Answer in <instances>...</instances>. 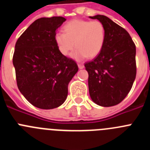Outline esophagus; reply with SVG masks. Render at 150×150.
Here are the masks:
<instances>
[{
  "label": "esophagus",
  "instance_id": "34e87169",
  "mask_svg": "<svg viewBox=\"0 0 150 150\" xmlns=\"http://www.w3.org/2000/svg\"><path fill=\"white\" fill-rule=\"evenodd\" d=\"M78 67H79V69L84 68V65H83V64H78Z\"/></svg>",
  "mask_w": 150,
  "mask_h": 150
}]
</instances>
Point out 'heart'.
Listing matches in <instances>:
<instances>
[{
  "instance_id": "obj_1",
  "label": "heart",
  "mask_w": 150,
  "mask_h": 150,
  "mask_svg": "<svg viewBox=\"0 0 150 150\" xmlns=\"http://www.w3.org/2000/svg\"><path fill=\"white\" fill-rule=\"evenodd\" d=\"M64 33L56 32L54 36L59 51L67 55L74 49L72 57L76 60L95 58L101 51L105 41V28L98 20L74 19L64 26Z\"/></svg>"
}]
</instances>
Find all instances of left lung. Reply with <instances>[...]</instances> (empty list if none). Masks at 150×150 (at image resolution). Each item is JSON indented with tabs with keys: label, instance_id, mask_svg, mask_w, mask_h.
Returning a JSON list of instances; mask_svg holds the SVG:
<instances>
[{
	"label": "left lung",
	"instance_id": "8db88e82",
	"mask_svg": "<svg viewBox=\"0 0 150 150\" xmlns=\"http://www.w3.org/2000/svg\"><path fill=\"white\" fill-rule=\"evenodd\" d=\"M105 28L100 53L85 63L91 100L102 107L120 104L128 95L137 74L136 46L126 30L103 15L89 16Z\"/></svg>",
	"mask_w": 150,
	"mask_h": 150
}]
</instances>
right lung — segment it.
<instances>
[{
	"mask_svg": "<svg viewBox=\"0 0 150 150\" xmlns=\"http://www.w3.org/2000/svg\"><path fill=\"white\" fill-rule=\"evenodd\" d=\"M66 18H40L17 40L13 63L17 86L40 109L59 107L66 100L67 86L78 71L76 62L61 54L54 36Z\"/></svg>",
	"mask_w": 150,
	"mask_h": 150,
	"instance_id": "right-lung-1",
	"label": "right lung"
}]
</instances>
